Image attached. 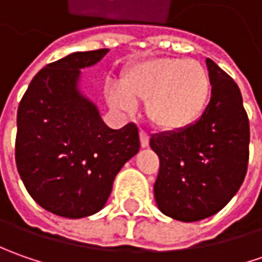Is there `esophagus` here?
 <instances>
[{"instance_id":"esophagus-1","label":"esophagus","mask_w":262,"mask_h":262,"mask_svg":"<svg viewBox=\"0 0 262 262\" xmlns=\"http://www.w3.org/2000/svg\"><path fill=\"white\" fill-rule=\"evenodd\" d=\"M140 143H141L143 148L148 147V136H147L144 131H140Z\"/></svg>"}]
</instances>
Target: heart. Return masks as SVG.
<instances>
[{"mask_svg":"<svg viewBox=\"0 0 262 262\" xmlns=\"http://www.w3.org/2000/svg\"><path fill=\"white\" fill-rule=\"evenodd\" d=\"M122 90H109L111 106L131 112L134 102H146L147 119L157 129L181 133L195 125L204 115L211 81L198 61L151 58L126 71L122 77Z\"/></svg>","mask_w":262,"mask_h":262,"instance_id":"heart-1","label":"heart"}]
</instances>
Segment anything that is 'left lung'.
<instances>
[{"instance_id":"obj_1","label":"left lung","mask_w":262,"mask_h":262,"mask_svg":"<svg viewBox=\"0 0 262 262\" xmlns=\"http://www.w3.org/2000/svg\"><path fill=\"white\" fill-rule=\"evenodd\" d=\"M211 99L195 125L150 138L160 159L155 184L159 210L179 222L219 213L241 188L249 157V121L233 78L206 59Z\"/></svg>"}]
</instances>
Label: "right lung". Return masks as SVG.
<instances>
[{"mask_svg": "<svg viewBox=\"0 0 262 262\" xmlns=\"http://www.w3.org/2000/svg\"><path fill=\"white\" fill-rule=\"evenodd\" d=\"M109 49L73 52L43 67L17 111L15 165L27 192L56 216L81 219L105 207L115 176L140 150L138 128L106 125L81 89V70Z\"/></svg>", "mask_w": 262, "mask_h": 262, "instance_id": "add662e5", "label": "right lung"}]
</instances>
